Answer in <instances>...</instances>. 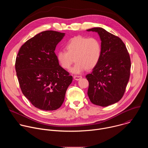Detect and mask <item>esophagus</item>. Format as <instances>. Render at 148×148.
I'll use <instances>...</instances> for the list:
<instances>
[{"label":"esophagus","instance_id":"esophagus-1","mask_svg":"<svg viewBox=\"0 0 148 148\" xmlns=\"http://www.w3.org/2000/svg\"><path fill=\"white\" fill-rule=\"evenodd\" d=\"M81 78H82V77L81 76H79V75H74V79L76 81H78Z\"/></svg>","mask_w":148,"mask_h":148}]
</instances>
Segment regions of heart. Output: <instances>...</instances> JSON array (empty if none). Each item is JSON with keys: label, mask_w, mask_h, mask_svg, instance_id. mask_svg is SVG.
<instances>
[{"label": "heart", "mask_w": 148, "mask_h": 148, "mask_svg": "<svg viewBox=\"0 0 148 148\" xmlns=\"http://www.w3.org/2000/svg\"><path fill=\"white\" fill-rule=\"evenodd\" d=\"M66 51H59L57 59L60 65L69 69L74 62L75 64L70 69L73 74H80L86 69L91 70L101 58L102 47L100 41L95 37L78 36L71 38L66 45Z\"/></svg>", "instance_id": "b5f03b06"}]
</instances>
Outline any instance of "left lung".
<instances>
[{
    "label": "left lung",
    "mask_w": 148,
    "mask_h": 148,
    "mask_svg": "<svg viewBox=\"0 0 148 148\" xmlns=\"http://www.w3.org/2000/svg\"><path fill=\"white\" fill-rule=\"evenodd\" d=\"M87 31L98 34L102 47L98 64L86 75L87 94L92 103L107 107L118 102L124 94L130 76V54L122 40L105 29L94 27Z\"/></svg>",
    "instance_id": "obj_1"
}]
</instances>
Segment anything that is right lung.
<instances>
[{"mask_svg":"<svg viewBox=\"0 0 148 148\" xmlns=\"http://www.w3.org/2000/svg\"><path fill=\"white\" fill-rule=\"evenodd\" d=\"M64 36L53 30L41 32L22 45L16 57L15 69L21 90L41 110L59 108L73 81L59 65L54 53Z\"/></svg>","mask_w":148,"mask_h":148,"instance_id":"right-lung-1","label":"right lung"}]
</instances>
